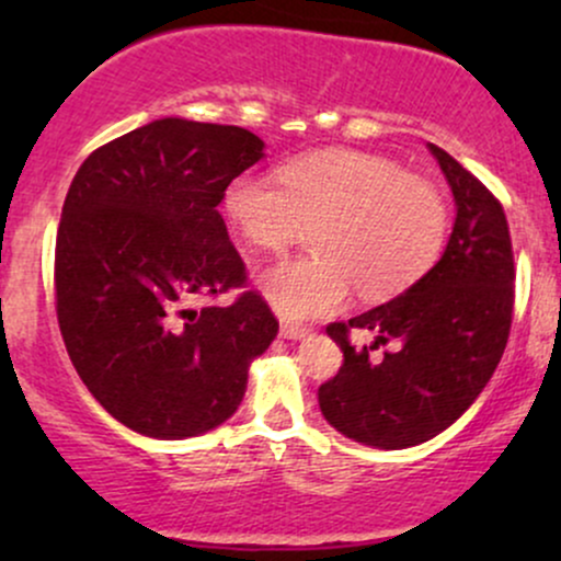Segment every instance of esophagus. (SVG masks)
<instances>
[{
	"mask_svg": "<svg viewBox=\"0 0 561 561\" xmlns=\"http://www.w3.org/2000/svg\"><path fill=\"white\" fill-rule=\"evenodd\" d=\"M279 334L285 340H302L308 334V330H306V327H300V324H287V321H285V324L279 327Z\"/></svg>",
	"mask_w": 561,
	"mask_h": 561,
	"instance_id": "1",
	"label": "esophagus"
}]
</instances>
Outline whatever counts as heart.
<instances>
[{
  "mask_svg": "<svg viewBox=\"0 0 561 561\" xmlns=\"http://www.w3.org/2000/svg\"><path fill=\"white\" fill-rule=\"evenodd\" d=\"M221 214L261 250L287 248L313 227V255L255 274V289L287 321L330 317L353 285L364 300L392 298L433 266L448 231V205L433 182L353 150L287 160L279 182L237 173L221 192Z\"/></svg>",
  "mask_w": 561,
  "mask_h": 561,
  "instance_id": "heart-1",
  "label": "heart"
}]
</instances>
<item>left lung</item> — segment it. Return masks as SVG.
Returning a JSON list of instances; mask_svg holds the SVG:
<instances>
[{"instance_id":"1","label":"left lung","mask_w":561,"mask_h":561,"mask_svg":"<svg viewBox=\"0 0 561 561\" xmlns=\"http://www.w3.org/2000/svg\"><path fill=\"white\" fill-rule=\"evenodd\" d=\"M454 192L456 218L440 261L398 298L330 324L343 366L319 388V409L337 433L385 450L440 435L474 403L508 340L514 259L501 203L440 147L427 145ZM351 329L396 342L379 363L355 351Z\"/></svg>"}]
</instances>
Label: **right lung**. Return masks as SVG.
<instances>
[{
	"label": "right lung",
	"mask_w": 561,
	"mask_h": 561,
	"mask_svg": "<svg viewBox=\"0 0 561 561\" xmlns=\"http://www.w3.org/2000/svg\"><path fill=\"white\" fill-rule=\"evenodd\" d=\"M263 147L240 126L160 118L94 150L70 182L57 321L83 385L134 433L184 440L227 422L279 332L253 289L227 308L186 306L244 285L218 203Z\"/></svg>",
	"instance_id": "1"
}]
</instances>
